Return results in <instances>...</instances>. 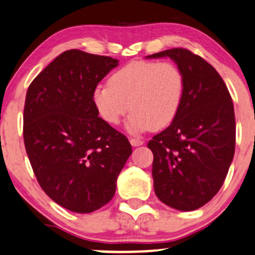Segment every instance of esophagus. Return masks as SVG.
<instances>
[{"mask_svg":"<svg viewBox=\"0 0 255 255\" xmlns=\"http://www.w3.org/2000/svg\"><path fill=\"white\" fill-rule=\"evenodd\" d=\"M130 143L132 146H139L143 145L144 142L142 139H137V138H130Z\"/></svg>","mask_w":255,"mask_h":255,"instance_id":"obj_1","label":"esophagus"}]
</instances>
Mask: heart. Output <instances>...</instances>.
I'll list each match as a JSON object with an SVG mask.
<instances>
[{"instance_id":"1","label":"heart","mask_w":255,"mask_h":255,"mask_svg":"<svg viewBox=\"0 0 255 255\" xmlns=\"http://www.w3.org/2000/svg\"><path fill=\"white\" fill-rule=\"evenodd\" d=\"M184 75L169 61H132L113 72L109 85H98L92 102L103 121L116 125L128 108L130 132L168 127L177 116L184 94Z\"/></svg>"}]
</instances>
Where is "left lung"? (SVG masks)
<instances>
[{"instance_id":"1","label":"left lung","mask_w":255,"mask_h":255,"mask_svg":"<svg viewBox=\"0 0 255 255\" xmlns=\"http://www.w3.org/2000/svg\"><path fill=\"white\" fill-rule=\"evenodd\" d=\"M157 58H170L183 72L185 85L177 116L147 143L153 188L166 206L191 212L218 194L233 161V102L225 81L201 56L184 48L146 56Z\"/></svg>"}]
</instances>
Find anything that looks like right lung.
Returning a JSON list of instances; mask_svg holds the SVG:
<instances>
[{
    "mask_svg": "<svg viewBox=\"0 0 255 255\" xmlns=\"http://www.w3.org/2000/svg\"><path fill=\"white\" fill-rule=\"evenodd\" d=\"M117 59L70 49L31 81L23 111V139L43 191L64 208L86 214L112 200L132 147L98 117L94 87Z\"/></svg>",
    "mask_w": 255,
    "mask_h": 255,
    "instance_id": "right-lung-1",
    "label": "right lung"
}]
</instances>
